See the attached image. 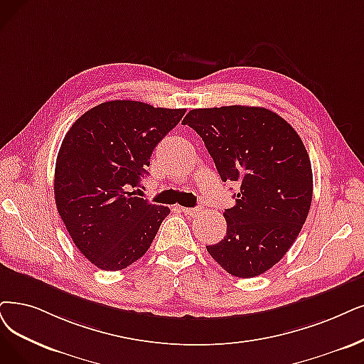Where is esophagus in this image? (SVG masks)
<instances>
[{
	"label": "esophagus",
	"mask_w": 364,
	"mask_h": 364,
	"mask_svg": "<svg viewBox=\"0 0 364 364\" xmlns=\"http://www.w3.org/2000/svg\"><path fill=\"white\" fill-rule=\"evenodd\" d=\"M181 210L185 215H190V216H197L200 213V208H193V209H188V208H181Z\"/></svg>",
	"instance_id": "1"
}]
</instances>
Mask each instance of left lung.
Segmentation results:
<instances>
[{"mask_svg": "<svg viewBox=\"0 0 364 364\" xmlns=\"http://www.w3.org/2000/svg\"><path fill=\"white\" fill-rule=\"evenodd\" d=\"M196 129L223 182H236L225 209L227 232L206 246L225 272L254 278L272 269L297 239L312 201V167L296 129L264 107L194 109L182 122Z\"/></svg>", "mask_w": 364, "mask_h": 364, "instance_id": "obj_1", "label": "left lung"}]
</instances>
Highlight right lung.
Wrapping results in <instances>:
<instances>
[{"mask_svg":"<svg viewBox=\"0 0 364 364\" xmlns=\"http://www.w3.org/2000/svg\"><path fill=\"white\" fill-rule=\"evenodd\" d=\"M185 112L113 100L83 113L65 134L56 156L55 203L70 237L98 269L133 264L170 213L136 197L133 188Z\"/></svg>","mask_w":364,"mask_h":364,"instance_id":"right-lung-1","label":"right lung"}]
</instances>
